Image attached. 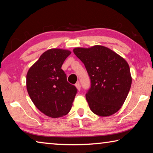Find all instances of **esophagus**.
I'll return each instance as SVG.
<instances>
[{"instance_id": "34e87169", "label": "esophagus", "mask_w": 153, "mask_h": 153, "mask_svg": "<svg viewBox=\"0 0 153 153\" xmlns=\"http://www.w3.org/2000/svg\"><path fill=\"white\" fill-rule=\"evenodd\" d=\"M76 87L77 88V89L78 90V91H80V89H81V85H80V84H79V82H77V83L76 84Z\"/></svg>"}]
</instances>
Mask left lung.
Segmentation results:
<instances>
[{
    "mask_svg": "<svg viewBox=\"0 0 153 153\" xmlns=\"http://www.w3.org/2000/svg\"><path fill=\"white\" fill-rule=\"evenodd\" d=\"M74 52L84 63L91 79L86 94L90 109L100 116L114 114L123 105L131 86L127 61L102 45L77 48Z\"/></svg>",
    "mask_w": 153,
    "mask_h": 153,
    "instance_id": "left-lung-1",
    "label": "left lung"
}]
</instances>
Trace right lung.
Wrapping results in <instances>:
<instances>
[{
  "label": "right lung",
  "instance_id": "add662e5",
  "mask_svg": "<svg viewBox=\"0 0 153 153\" xmlns=\"http://www.w3.org/2000/svg\"><path fill=\"white\" fill-rule=\"evenodd\" d=\"M71 54L69 50L50 49L41 55L26 75L31 100L42 113L59 118L69 112L77 90L67 80L61 67Z\"/></svg>",
  "mask_w": 153,
  "mask_h": 153
}]
</instances>
